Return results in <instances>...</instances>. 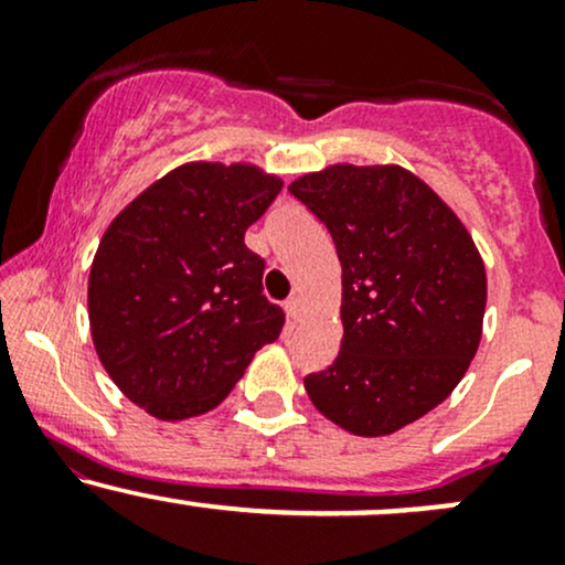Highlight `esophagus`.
I'll return each instance as SVG.
<instances>
[{
    "mask_svg": "<svg viewBox=\"0 0 565 565\" xmlns=\"http://www.w3.org/2000/svg\"><path fill=\"white\" fill-rule=\"evenodd\" d=\"M284 310H287V316L291 321H300V316H302V300L300 297H289L287 302H284Z\"/></svg>",
    "mask_w": 565,
    "mask_h": 565,
    "instance_id": "1",
    "label": "esophagus"
}]
</instances>
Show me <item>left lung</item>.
Listing matches in <instances>:
<instances>
[{"label":"left lung","mask_w":565,"mask_h":565,"mask_svg":"<svg viewBox=\"0 0 565 565\" xmlns=\"http://www.w3.org/2000/svg\"><path fill=\"white\" fill-rule=\"evenodd\" d=\"M289 191L332 233L342 265V345L305 377L327 419L391 436L451 395L481 345L486 268L470 231L398 164H329Z\"/></svg>","instance_id":"obj_1"}]
</instances>
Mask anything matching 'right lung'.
Masks as SVG:
<instances>
[{"label":"right lung","mask_w":565,"mask_h":565,"mask_svg":"<svg viewBox=\"0 0 565 565\" xmlns=\"http://www.w3.org/2000/svg\"><path fill=\"white\" fill-rule=\"evenodd\" d=\"M284 180L249 161H185L111 220L89 265V334L108 377L164 423L223 404L284 327L244 233Z\"/></svg>","instance_id":"right-lung-1"}]
</instances>
